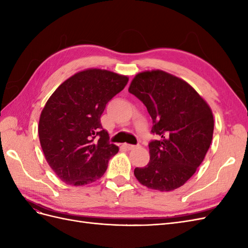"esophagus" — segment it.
Masks as SVG:
<instances>
[{
  "label": "esophagus",
  "instance_id": "esophagus-1",
  "mask_svg": "<svg viewBox=\"0 0 248 248\" xmlns=\"http://www.w3.org/2000/svg\"><path fill=\"white\" fill-rule=\"evenodd\" d=\"M125 147H126L127 149H128V150H133V149L138 148L137 145H130V144H125Z\"/></svg>",
  "mask_w": 248,
  "mask_h": 248
}]
</instances>
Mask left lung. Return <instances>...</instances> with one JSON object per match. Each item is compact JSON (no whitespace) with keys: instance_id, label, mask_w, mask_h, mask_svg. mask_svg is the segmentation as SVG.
Returning <instances> with one entry per match:
<instances>
[{"instance_id":"8db88e82","label":"left lung","mask_w":248,"mask_h":248,"mask_svg":"<svg viewBox=\"0 0 248 248\" xmlns=\"http://www.w3.org/2000/svg\"><path fill=\"white\" fill-rule=\"evenodd\" d=\"M128 91L145 104L151 116L150 161L134 169L148 188L170 191L196 172L211 145L214 120L207 102L183 79L162 70L137 74Z\"/></svg>"}]
</instances>
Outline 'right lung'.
Instances as JSON below:
<instances>
[{
  "label": "right lung",
  "mask_w": 248,
  "mask_h": 248,
  "mask_svg": "<svg viewBox=\"0 0 248 248\" xmlns=\"http://www.w3.org/2000/svg\"><path fill=\"white\" fill-rule=\"evenodd\" d=\"M127 82L125 76L87 69L66 79L49 97L40 115L39 140L49 167L66 184L96 181L118 153L100 117Z\"/></svg>",
  "instance_id": "obj_1"
}]
</instances>
